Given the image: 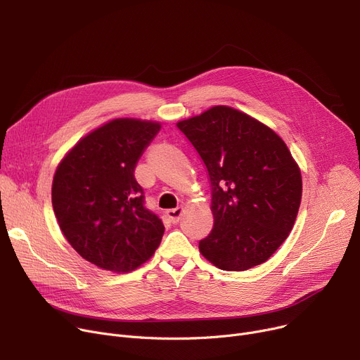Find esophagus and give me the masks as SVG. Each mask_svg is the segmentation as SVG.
I'll return each mask as SVG.
<instances>
[{
  "instance_id": "esophagus-1",
  "label": "esophagus",
  "mask_w": 360,
  "mask_h": 360,
  "mask_svg": "<svg viewBox=\"0 0 360 360\" xmlns=\"http://www.w3.org/2000/svg\"><path fill=\"white\" fill-rule=\"evenodd\" d=\"M182 209L181 207H176V209H172V210H167L166 213H165V216H166V219L170 221V223H178L179 221V219H181V216H182Z\"/></svg>"
}]
</instances>
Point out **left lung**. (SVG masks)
<instances>
[{
    "label": "left lung",
    "mask_w": 360,
    "mask_h": 360,
    "mask_svg": "<svg viewBox=\"0 0 360 360\" xmlns=\"http://www.w3.org/2000/svg\"><path fill=\"white\" fill-rule=\"evenodd\" d=\"M212 184V233L200 252L220 270L267 261L289 236L302 198L300 169L276 132L231 106L179 121Z\"/></svg>",
    "instance_id": "obj_1"
}]
</instances>
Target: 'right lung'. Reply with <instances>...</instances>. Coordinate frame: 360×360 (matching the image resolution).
I'll return each mask as SVG.
<instances>
[{
    "label": "right lung",
    "instance_id": "add662e5",
    "mask_svg": "<svg viewBox=\"0 0 360 360\" xmlns=\"http://www.w3.org/2000/svg\"><path fill=\"white\" fill-rule=\"evenodd\" d=\"M160 124L117 118L75 144L55 170L52 207L71 247L99 269L128 273L160 245L165 226L144 207L134 170Z\"/></svg>",
    "mask_w": 360,
    "mask_h": 360
}]
</instances>
